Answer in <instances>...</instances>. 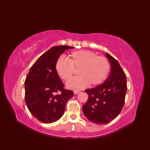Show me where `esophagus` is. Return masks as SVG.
<instances>
[{
  "label": "esophagus",
  "mask_w": 150,
  "mask_h": 150,
  "mask_svg": "<svg viewBox=\"0 0 150 150\" xmlns=\"http://www.w3.org/2000/svg\"><path fill=\"white\" fill-rule=\"evenodd\" d=\"M73 93H74V94H78L79 93H80V91H73Z\"/></svg>",
  "instance_id": "34e87169"
}]
</instances>
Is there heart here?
<instances>
[{"label": "heart", "instance_id": "b5f03b06", "mask_svg": "<svg viewBox=\"0 0 150 150\" xmlns=\"http://www.w3.org/2000/svg\"><path fill=\"white\" fill-rule=\"evenodd\" d=\"M75 70H79L80 76L67 82L66 87L71 90H81L89 84L95 86L103 82L109 74L110 64L105 57L88 50L72 52L68 60L62 57L57 60L55 69L62 80L68 81Z\"/></svg>", "mask_w": 150, "mask_h": 150}]
</instances>
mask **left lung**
<instances>
[{
  "label": "left lung",
  "mask_w": 150,
  "mask_h": 150,
  "mask_svg": "<svg viewBox=\"0 0 150 150\" xmlns=\"http://www.w3.org/2000/svg\"><path fill=\"white\" fill-rule=\"evenodd\" d=\"M105 56L110 64V75L102 84L85 90L88 100L82 106L85 117L97 124H107L119 115L127 90L126 76L119 63L109 53Z\"/></svg>",
  "instance_id": "left-lung-1"
}]
</instances>
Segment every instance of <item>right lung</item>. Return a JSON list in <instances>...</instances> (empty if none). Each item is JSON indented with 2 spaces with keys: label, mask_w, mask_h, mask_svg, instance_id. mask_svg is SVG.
I'll use <instances>...</instances> for the list:
<instances>
[{
  "label": "right lung",
  "mask_w": 150,
  "mask_h": 150,
  "mask_svg": "<svg viewBox=\"0 0 150 150\" xmlns=\"http://www.w3.org/2000/svg\"><path fill=\"white\" fill-rule=\"evenodd\" d=\"M68 46L52 47L31 66L24 82L25 101L31 115L40 122L52 123L64 113L66 104L73 95L64 84L55 69L57 60ZM60 91L62 94H55Z\"/></svg>",
  "instance_id": "obj_1"
}]
</instances>
